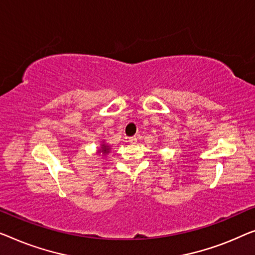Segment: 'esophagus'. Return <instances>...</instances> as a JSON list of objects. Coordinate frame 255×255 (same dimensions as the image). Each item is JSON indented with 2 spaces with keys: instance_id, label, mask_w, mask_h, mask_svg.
Segmentation results:
<instances>
[{
  "instance_id": "esophagus-1",
  "label": "esophagus",
  "mask_w": 255,
  "mask_h": 255,
  "mask_svg": "<svg viewBox=\"0 0 255 255\" xmlns=\"http://www.w3.org/2000/svg\"><path fill=\"white\" fill-rule=\"evenodd\" d=\"M128 142L130 143V144H136V143H137V138H136L135 136H134V137H129L128 138Z\"/></svg>"
}]
</instances>
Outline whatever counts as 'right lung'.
Segmentation results:
<instances>
[{"label": "right lung", "instance_id": "1", "mask_svg": "<svg viewBox=\"0 0 255 255\" xmlns=\"http://www.w3.org/2000/svg\"><path fill=\"white\" fill-rule=\"evenodd\" d=\"M110 151H111V145H110L109 143H106L105 139H104V140H102L100 147H97V149H96V154L106 155V154L110 153Z\"/></svg>", "mask_w": 255, "mask_h": 255}]
</instances>
